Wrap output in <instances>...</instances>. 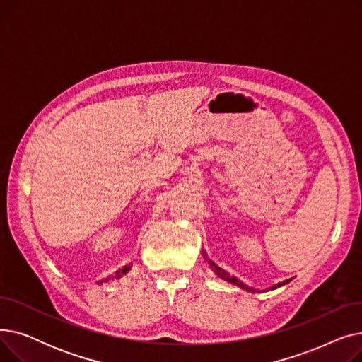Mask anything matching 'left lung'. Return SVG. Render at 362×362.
Returning a JSON list of instances; mask_svg holds the SVG:
<instances>
[{"mask_svg":"<svg viewBox=\"0 0 362 362\" xmlns=\"http://www.w3.org/2000/svg\"><path fill=\"white\" fill-rule=\"evenodd\" d=\"M208 262H210V265H211V267L214 269V272L221 277V279H224L226 281H230V283H233V284H236V286H240L242 289H246V291H251V292H257V291H254V289H251L250 286H246V284L245 283H242L239 279H236L235 276H230L229 273H227V272H224L223 269H220V267H217V265L213 262V261H210V259H208ZM291 281V279L289 280H286V281H281V283H277L276 284V286H273V289H277V288H280V286H283V284H286V283H289Z\"/></svg>","mask_w":362,"mask_h":362,"instance_id":"obj_1","label":"left lung"}]
</instances>
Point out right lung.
Returning <instances> with one entry per match:
<instances>
[{
  "label": "right lung",
  "mask_w": 362,
  "mask_h": 362,
  "mask_svg": "<svg viewBox=\"0 0 362 362\" xmlns=\"http://www.w3.org/2000/svg\"><path fill=\"white\" fill-rule=\"evenodd\" d=\"M129 270H130V265H126V267H123V269H122V270H119V272H117V273H116V276H112V277H108V279H114V277H116V279H119V277H120V276H123V274H126V273H127V272H129ZM108 279H107V280H108ZM100 283H101V281H100Z\"/></svg>",
  "instance_id": "add662e5"
}]
</instances>
